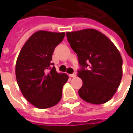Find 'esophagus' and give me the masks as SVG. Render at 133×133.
Here are the masks:
<instances>
[{
	"instance_id": "obj_1",
	"label": "esophagus",
	"mask_w": 133,
	"mask_h": 133,
	"mask_svg": "<svg viewBox=\"0 0 133 133\" xmlns=\"http://www.w3.org/2000/svg\"><path fill=\"white\" fill-rule=\"evenodd\" d=\"M77 76V74H76V72H74L73 74H71V75H70V77H72V78H74V77H75Z\"/></svg>"
}]
</instances>
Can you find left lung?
<instances>
[{
	"label": "left lung",
	"instance_id": "left-lung-1",
	"mask_svg": "<svg viewBox=\"0 0 133 133\" xmlns=\"http://www.w3.org/2000/svg\"><path fill=\"white\" fill-rule=\"evenodd\" d=\"M71 48L77 54L83 81L79 95L92 104L108 101L117 90L122 78V58L114 43L94 29L66 33Z\"/></svg>",
	"mask_w": 133,
	"mask_h": 133
}]
</instances>
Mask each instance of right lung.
<instances>
[{
  "instance_id": "right-lung-1",
  "label": "right lung",
  "mask_w": 133,
  "mask_h": 133,
  "mask_svg": "<svg viewBox=\"0 0 133 133\" xmlns=\"http://www.w3.org/2000/svg\"><path fill=\"white\" fill-rule=\"evenodd\" d=\"M64 36L65 32L37 31L28 38L17 58L15 72L18 87L24 97L40 109L60 101L63 86L69 78L50 67L54 65L51 61L54 49Z\"/></svg>"
}]
</instances>
